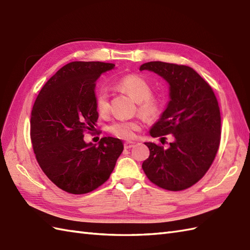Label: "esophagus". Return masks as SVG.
Returning a JSON list of instances; mask_svg holds the SVG:
<instances>
[{"instance_id": "esophagus-1", "label": "esophagus", "mask_w": 250, "mask_h": 250, "mask_svg": "<svg viewBox=\"0 0 250 250\" xmlns=\"http://www.w3.org/2000/svg\"><path fill=\"white\" fill-rule=\"evenodd\" d=\"M134 145H135V143H134V142H126V143H125V148L130 149V148H132Z\"/></svg>"}]
</instances>
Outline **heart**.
Here are the masks:
<instances>
[{"instance_id": "b5f03b06", "label": "heart", "mask_w": 250, "mask_h": 250, "mask_svg": "<svg viewBox=\"0 0 250 250\" xmlns=\"http://www.w3.org/2000/svg\"><path fill=\"white\" fill-rule=\"evenodd\" d=\"M117 86L137 101L138 111L142 116L146 118L157 116L162 106L161 100L151 94L150 84L142 77L136 75L125 76L118 81ZM95 105L98 113L104 114L107 112L108 95L104 88H100L96 93ZM138 127L139 125L135 121H116L108 126V131L118 137L129 139L135 135Z\"/></svg>"}]
</instances>
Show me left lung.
Listing matches in <instances>:
<instances>
[{
	"label": "left lung",
	"instance_id": "8db88e82",
	"mask_svg": "<svg viewBox=\"0 0 250 250\" xmlns=\"http://www.w3.org/2000/svg\"><path fill=\"white\" fill-rule=\"evenodd\" d=\"M169 84L170 100L161 118L150 130L152 137L172 134L167 149L145 143L150 156L143 169L156 186L181 191L193 186L213 163L221 140V113L212 88L193 68L152 61L140 65Z\"/></svg>",
	"mask_w": 250,
	"mask_h": 250
}]
</instances>
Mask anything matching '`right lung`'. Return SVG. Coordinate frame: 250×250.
<instances>
[{
    "label": "right lung",
    "instance_id": "obj_1",
    "mask_svg": "<svg viewBox=\"0 0 250 250\" xmlns=\"http://www.w3.org/2000/svg\"><path fill=\"white\" fill-rule=\"evenodd\" d=\"M113 63L70 62L41 89L30 116V138L37 162L57 187L84 194L105 183L124 150L118 138L86 144L85 131L98 119L96 81Z\"/></svg>",
    "mask_w": 250,
    "mask_h": 250
}]
</instances>
